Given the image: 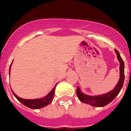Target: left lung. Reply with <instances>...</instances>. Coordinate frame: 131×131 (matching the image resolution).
<instances>
[{
  "instance_id": "1",
  "label": "left lung",
  "mask_w": 131,
  "mask_h": 131,
  "mask_svg": "<svg viewBox=\"0 0 131 131\" xmlns=\"http://www.w3.org/2000/svg\"><path fill=\"white\" fill-rule=\"evenodd\" d=\"M116 54H117V57H118L119 61H120V80L118 82V84L114 88V89L112 90L110 92L103 94V95H99V96H92L86 95L85 94L82 93L81 92V90L79 87L77 88V96H78V99L81 101L82 102L84 103L89 104L91 105L92 106H95V107H104V106L107 105V104L113 101L115 98L117 96L120 91L122 89L123 84H124V64L123 60L120 56V54L119 53L118 50L115 49Z\"/></svg>"
}]
</instances>
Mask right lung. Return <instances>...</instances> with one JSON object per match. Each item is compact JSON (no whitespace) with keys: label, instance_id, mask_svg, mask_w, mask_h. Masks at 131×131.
<instances>
[{"label":"right lung","instance_id":"add662e5","mask_svg":"<svg viewBox=\"0 0 131 131\" xmlns=\"http://www.w3.org/2000/svg\"><path fill=\"white\" fill-rule=\"evenodd\" d=\"M10 69H11V66H10ZM10 69H9V74H10ZM56 86V85L54 86L53 89L51 90V91L46 96H45L44 98H42V99H21V98H19V96H17L12 90L11 91H12L13 94L15 96V98L19 102H21V103L26 106V107H28L35 110V109H40V108L45 107L52 101L53 96H54V91H55Z\"/></svg>","mask_w":131,"mask_h":131}]
</instances>
